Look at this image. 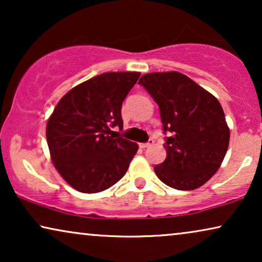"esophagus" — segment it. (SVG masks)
<instances>
[{
	"mask_svg": "<svg viewBox=\"0 0 262 262\" xmlns=\"http://www.w3.org/2000/svg\"><path fill=\"white\" fill-rule=\"evenodd\" d=\"M152 144H154V139H149V142L141 143V144H139V146H141L142 149H145V148H149V146H151Z\"/></svg>",
	"mask_w": 262,
	"mask_h": 262,
	"instance_id": "obj_1",
	"label": "esophagus"
}]
</instances>
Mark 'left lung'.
<instances>
[{"label":"left lung","mask_w":262,"mask_h":262,"mask_svg":"<svg viewBox=\"0 0 262 262\" xmlns=\"http://www.w3.org/2000/svg\"><path fill=\"white\" fill-rule=\"evenodd\" d=\"M160 107L163 130L169 131L167 157L154 170L171 188H199L220 169L230 130L214 96L178 71L150 73L139 78Z\"/></svg>","instance_id":"obj_1"}]
</instances>
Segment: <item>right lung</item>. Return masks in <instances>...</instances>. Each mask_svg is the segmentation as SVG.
Instances as JSON below:
<instances>
[{
    "mask_svg": "<svg viewBox=\"0 0 262 262\" xmlns=\"http://www.w3.org/2000/svg\"><path fill=\"white\" fill-rule=\"evenodd\" d=\"M141 73H105L77 84L59 100L46 125L57 171L82 193L110 188L126 173L138 144L110 136L123 127L121 105Z\"/></svg>",
    "mask_w": 262,
    "mask_h": 262,
    "instance_id": "right-lung-1",
    "label": "right lung"
}]
</instances>
